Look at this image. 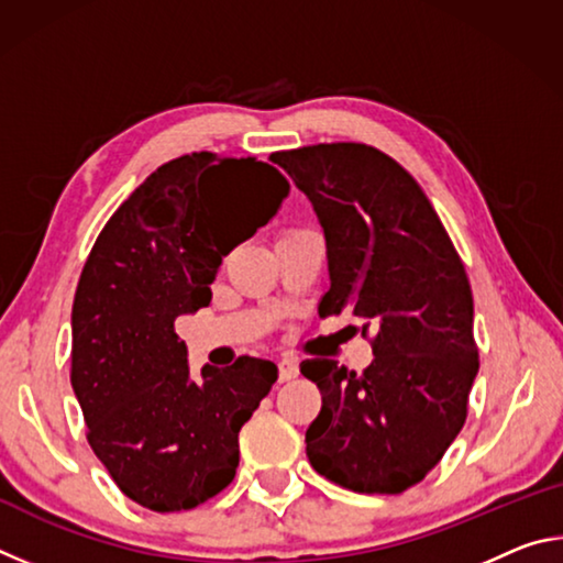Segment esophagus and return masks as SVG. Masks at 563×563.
I'll return each instance as SVG.
<instances>
[{
    "label": "esophagus",
    "instance_id": "1",
    "mask_svg": "<svg viewBox=\"0 0 563 563\" xmlns=\"http://www.w3.org/2000/svg\"><path fill=\"white\" fill-rule=\"evenodd\" d=\"M298 373H300L298 360L290 357V355L280 357V362H278V377H280V383H288V379L298 377Z\"/></svg>",
    "mask_w": 563,
    "mask_h": 563
}]
</instances>
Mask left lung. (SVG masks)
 <instances>
[{
	"label": "left lung",
	"instance_id": "left-lung-1",
	"mask_svg": "<svg viewBox=\"0 0 563 563\" xmlns=\"http://www.w3.org/2000/svg\"><path fill=\"white\" fill-rule=\"evenodd\" d=\"M271 158L325 233L330 290L320 316L347 312L373 335L375 360L362 375L328 357L300 365L322 395L305 452L340 487L402 494L460 434L479 373L464 265L430 198L383 151L318 144Z\"/></svg>",
	"mask_w": 563,
	"mask_h": 563
}]
</instances>
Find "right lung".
Returning a JSON list of instances; mask_svg holds the SVG:
<instances>
[{
	"label": "right lung",
	"mask_w": 563,
	"mask_h": 563,
	"mask_svg": "<svg viewBox=\"0 0 563 563\" xmlns=\"http://www.w3.org/2000/svg\"><path fill=\"white\" fill-rule=\"evenodd\" d=\"M290 184L255 158L190 154L158 166L103 225L71 308V387L117 487L180 511L233 482L238 432L278 367L238 357L188 369L178 316L211 302L223 255L278 213Z\"/></svg>",
	"instance_id": "right-lung-1"
}]
</instances>
